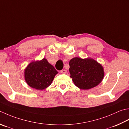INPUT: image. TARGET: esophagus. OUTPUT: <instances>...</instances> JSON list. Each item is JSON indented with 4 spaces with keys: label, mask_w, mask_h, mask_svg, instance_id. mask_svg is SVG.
<instances>
[{
    "label": "esophagus",
    "mask_w": 129,
    "mask_h": 129,
    "mask_svg": "<svg viewBox=\"0 0 129 129\" xmlns=\"http://www.w3.org/2000/svg\"><path fill=\"white\" fill-rule=\"evenodd\" d=\"M60 72H61V73H62V74H66L67 73V70L65 69H62V70H61L60 71Z\"/></svg>",
    "instance_id": "1"
}]
</instances>
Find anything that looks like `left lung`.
I'll return each mask as SVG.
<instances>
[{"label": "left lung", "mask_w": 129, "mask_h": 129, "mask_svg": "<svg viewBox=\"0 0 129 129\" xmlns=\"http://www.w3.org/2000/svg\"><path fill=\"white\" fill-rule=\"evenodd\" d=\"M69 72L74 84L80 89L87 90L96 87L105 75L102 65L92 58L75 57L69 61Z\"/></svg>", "instance_id": "left-lung-1"}]
</instances>
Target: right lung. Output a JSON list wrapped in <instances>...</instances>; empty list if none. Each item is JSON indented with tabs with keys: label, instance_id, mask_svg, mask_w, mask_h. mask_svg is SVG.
<instances>
[{
	"label": "right lung",
	"instance_id": "obj_1",
	"mask_svg": "<svg viewBox=\"0 0 129 129\" xmlns=\"http://www.w3.org/2000/svg\"><path fill=\"white\" fill-rule=\"evenodd\" d=\"M57 73L54 67L44 58L30 62L24 69V76L25 81L29 87L37 90H44L51 85Z\"/></svg>",
	"mask_w": 129,
	"mask_h": 129
}]
</instances>
